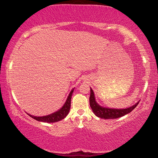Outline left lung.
<instances>
[{
    "label": "left lung",
    "instance_id": "1",
    "mask_svg": "<svg viewBox=\"0 0 158 158\" xmlns=\"http://www.w3.org/2000/svg\"><path fill=\"white\" fill-rule=\"evenodd\" d=\"M90 106L91 107L93 113L96 116L103 119H115L118 118H121L127 114L130 113L136 106L138 105L139 101H138L135 105L125 109H114L105 107L99 105L95 100L94 92L90 88Z\"/></svg>",
    "mask_w": 158,
    "mask_h": 158
}]
</instances>
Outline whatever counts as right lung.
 I'll use <instances>...</instances> for the list:
<instances>
[{"label":"right lung","mask_w":158,"mask_h":158,"mask_svg":"<svg viewBox=\"0 0 158 158\" xmlns=\"http://www.w3.org/2000/svg\"><path fill=\"white\" fill-rule=\"evenodd\" d=\"M74 88L72 89L70 93H69L68 98L66 99L65 102L64 103L62 107L60 109H58L56 111H54L53 113L43 116H35L27 113L28 115L31 118H33L35 119L37 121L44 123H55L64 119L67 116H68V114L69 112V109H70L71 106V98L72 95H73V93L74 92Z\"/></svg>","instance_id":"obj_1"}]
</instances>
